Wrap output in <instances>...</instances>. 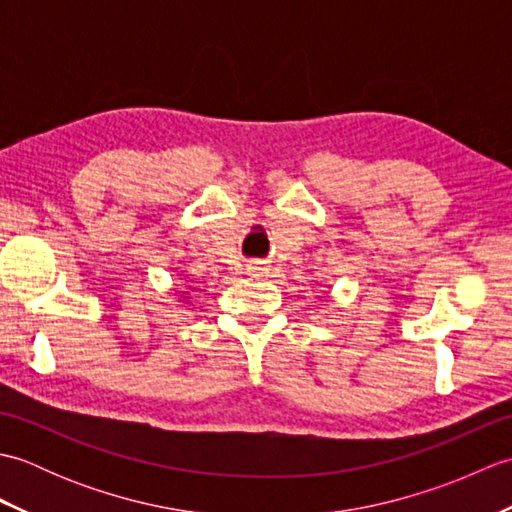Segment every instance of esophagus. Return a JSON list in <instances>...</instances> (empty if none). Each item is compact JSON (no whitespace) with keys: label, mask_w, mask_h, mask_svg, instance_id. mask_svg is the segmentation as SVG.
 Returning <instances> with one entry per match:
<instances>
[{"label":"esophagus","mask_w":512,"mask_h":512,"mask_svg":"<svg viewBox=\"0 0 512 512\" xmlns=\"http://www.w3.org/2000/svg\"><path fill=\"white\" fill-rule=\"evenodd\" d=\"M262 270H266L262 264H257V262L255 264H248V273L250 275H259V273H262Z\"/></svg>","instance_id":"1"}]
</instances>
